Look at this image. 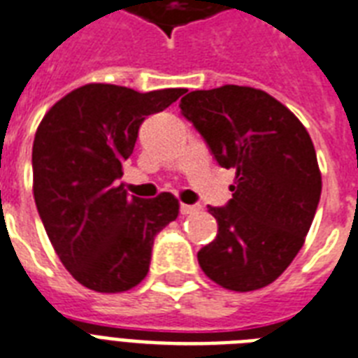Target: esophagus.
I'll return each instance as SVG.
<instances>
[{
    "instance_id": "1",
    "label": "esophagus",
    "mask_w": 358,
    "mask_h": 358,
    "mask_svg": "<svg viewBox=\"0 0 358 358\" xmlns=\"http://www.w3.org/2000/svg\"><path fill=\"white\" fill-rule=\"evenodd\" d=\"M201 210V207L199 205H181V215L182 217H188V215H196V213H199Z\"/></svg>"
}]
</instances>
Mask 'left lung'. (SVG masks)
Wrapping results in <instances>:
<instances>
[{
    "instance_id": "left-lung-1",
    "label": "left lung",
    "mask_w": 358,
    "mask_h": 358,
    "mask_svg": "<svg viewBox=\"0 0 358 358\" xmlns=\"http://www.w3.org/2000/svg\"><path fill=\"white\" fill-rule=\"evenodd\" d=\"M182 115L222 168H235L226 207H209L218 234L198 252L199 267L231 292L273 284L303 248L321 196L308 130L262 90L222 85L190 91Z\"/></svg>"
}]
</instances>
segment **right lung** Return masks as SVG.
Masks as SVG:
<instances>
[{
    "label": "right lung",
    "instance_id": "1",
    "mask_svg": "<svg viewBox=\"0 0 358 358\" xmlns=\"http://www.w3.org/2000/svg\"><path fill=\"white\" fill-rule=\"evenodd\" d=\"M187 90L138 93L87 84L50 108L33 141V196L61 263L80 284L123 293L148 276L155 235L173 222V194L129 198L123 162L134 151L143 119Z\"/></svg>",
    "mask_w": 358,
    "mask_h": 358
}]
</instances>
